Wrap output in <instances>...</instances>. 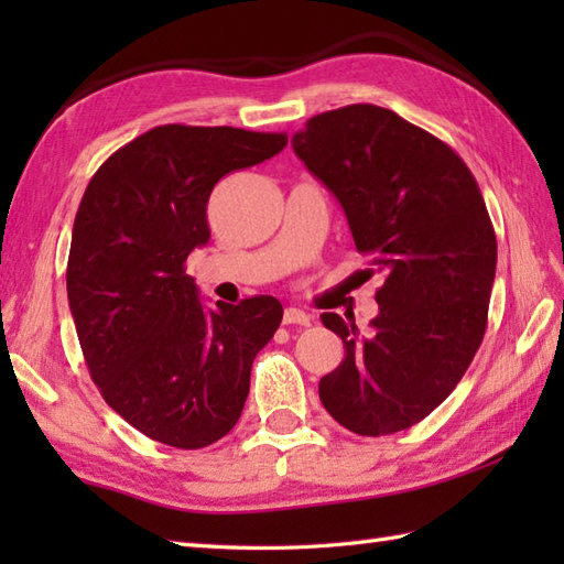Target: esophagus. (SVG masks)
<instances>
[{"mask_svg":"<svg viewBox=\"0 0 564 564\" xmlns=\"http://www.w3.org/2000/svg\"><path fill=\"white\" fill-rule=\"evenodd\" d=\"M283 325H301L307 327L310 325V315L301 307H285L283 310Z\"/></svg>","mask_w":564,"mask_h":564,"instance_id":"1","label":"esophagus"}]
</instances>
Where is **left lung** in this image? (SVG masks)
I'll use <instances>...</instances> for the list:
<instances>
[{"instance_id": "1", "label": "left lung", "mask_w": 564, "mask_h": 564, "mask_svg": "<svg viewBox=\"0 0 564 564\" xmlns=\"http://www.w3.org/2000/svg\"><path fill=\"white\" fill-rule=\"evenodd\" d=\"M293 150L346 213L356 249L386 283L373 334L322 313L344 361L319 400L358 436L422 422L480 349L497 269V235L473 172L453 148L373 104L313 116Z\"/></svg>"}]
</instances>
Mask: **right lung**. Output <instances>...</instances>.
<instances>
[{
	"mask_svg": "<svg viewBox=\"0 0 564 564\" xmlns=\"http://www.w3.org/2000/svg\"><path fill=\"white\" fill-rule=\"evenodd\" d=\"M289 135L158 126L106 160L84 191L67 301L101 398L152 441L196 451L230 434L254 356L279 329L273 295L203 307L186 259L210 239L225 174L279 154Z\"/></svg>",
	"mask_w": 564,
	"mask_h": 564,
	"instance_id": "1",
	"label": "right lung"
}]
</instances>
